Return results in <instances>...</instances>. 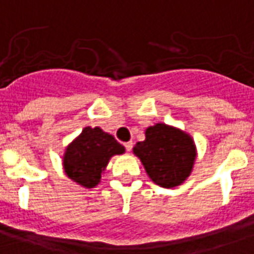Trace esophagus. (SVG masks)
<instances>
[{
	"label": "esophagus",
	"mask_w": 254,
	"mask_h": 254,
	"mask_svg": "<svg viewBox=\"0 0 254 254\" xmlns=\"http://www.w3.org/2000/svg\"><path fill=\"white\" fill-rule=\"evenodd\" d=\"M125 147L127 151H131V149H132V142H131V140H129V142H126Z\"/></svg>",
	"instance_id": "34e87169"
}]
</instances>
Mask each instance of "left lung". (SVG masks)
I'll use <instances>...</instances> for the list:
<instances>
[{
	"mask_svg": "<svg viewBox=\"0 0 254 254\" xmlns=\"http://www.w3.org/2000/svg\"><path fill=\"white\" fill-rule=\"evenodd\" d=\"M134 153L150 179L164 188L180 186L190 176L196 157L190 135L162 123L146 129V139L135 145Z\"/></svg>",
	"mask_w": 254,
	"mask_h": 254,
	"instance_id": "left-lung-1",
	"label": "left lung"
}]
</instances>
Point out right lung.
<instances>
[{"label":"right lung","mask_w":254,"mask_h":254,"mask_svg":"<svg viewBox=\"0 0 254 254\" xmlns=\"http://www.w3.org/2000/svg\"><path fill=\"white\" fill-rule=\"evenodd\" d=\"M122 146L112 135L100 127H85L71 145H68L64 157L66 175L86 188L99 184L109 158L115 154H123Z\"/></svg>","instance_id":"right-lung-1"}]
</instances>
